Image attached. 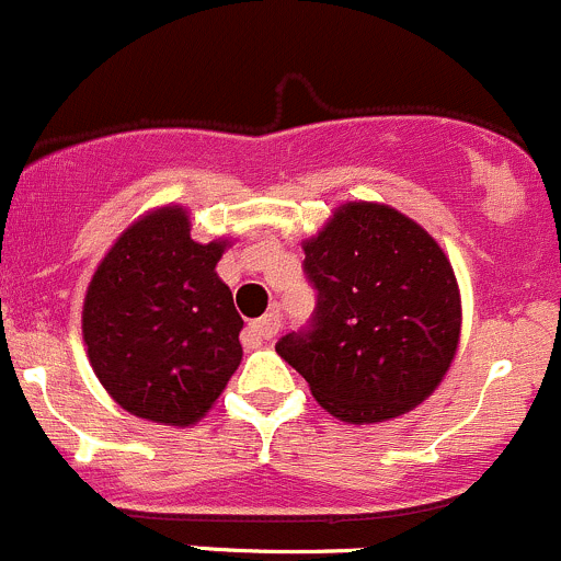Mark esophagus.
<instances>
[{"instance_id": "esophagus-1", "label": "esophagus", "mask_w": 561, "mask_h": 561, "mask_svg": "<svg viewBox=\"0 0 561 561\" xmlns=\"http://www.w3.org/2000/svg\"><path fill=\"white\" fill-rule=\"evenodd\" d=\"M278 330H280V316L278 310H273V313L262 316V319H256L253 324H248L245 341L251 343V346H262V343L273 341V337L278 335Z\"/></svg>"}]
</instances>
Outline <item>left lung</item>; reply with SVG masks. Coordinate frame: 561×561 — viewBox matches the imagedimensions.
I'll use <instances>...</instances> for the list:
<instances>
[{"mask_svg":"<svg viewBox=\"0 0 561 561\" xmlns=\"http://www.w3.org/2000/svg\"><path fill=\"white\" fill-rule=\"evenodd\" d=\"M302 251L313 319L275 352L343 423L412 412L445 379L461 337V291L439 242L387 204L348 202Z\"/></svg>","mask_w":561,"mask_h":561,"instance_id":"left-lung-1","label":"left lung"}]
</instances>
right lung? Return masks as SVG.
Returning <instances> with one entry per match:
<instances>
[{"instance_id": "obj_1", "label": "right lung", "mask_w": 561, "mask_h": 561, "mask_svg": "<svg viewBox=\"0 0 561 561\" xmlns=\"http://www.w3.org/2000/svg\"><path fill=\"white\" fill-rule=\"evenodd\" d=\"M229 240H191L182 207L127 226L94 270L81 330L94 376L125 412L198 423L242 359V316L218 278Z\"/></svg>"}]
</instances>
